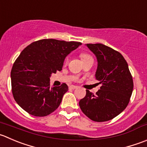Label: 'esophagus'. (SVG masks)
<instances>
[{
	"instance_id": "1",
	"label": "esophagus",
	"mask_w": 147,
	"mask_h": 147,
	"mask_svg": "<svg viewBox=\"0 0 147 147\" xmlns=\"http://www.w3.org/2000/svg\"><path fill=\"white\" fill-rule=\"evenodd\" d=\"M77 86H75V85H69V90H74V89H76Z\"/></svg>"
}]
</instances>
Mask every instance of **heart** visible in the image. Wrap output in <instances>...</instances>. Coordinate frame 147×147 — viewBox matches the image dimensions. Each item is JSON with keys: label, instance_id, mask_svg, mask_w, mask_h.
I'll use <instances>...</instances> for the list:
<instances>
[{"label": "heart", "instance_id": "1", "mask_svg": "<svg viewBox=\"0 0 147 147\" xmlns=\"http://www.w3.org/2000/svg\"><path fill=\"white\" fill-rule=\"evenodd\" d=\"M80 57L82 61H85L86 60V59H90V58H92L90 57V55H89L88 54H86V53H81L80 55ZM68 62V57H67L65 59V62Z\"/></svg>", "mask_w": 147, "mask_h": 147}]
</instances>
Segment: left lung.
I'll list each match as a JSON object with an SVG mask.
<instances>
[{"label":"left lung","instance_id":"8db88e82","mask_svg":"<svg viewBox=\"0 0 147 147\" xmlns=\"http://www.w3.org/2000/svg\"><path fill=\"white\" fill-rule=\"evenodd\" d=\"M98 59L95 79L102 84L94 95L86 90L79 105L84 114L96 122L111 120L129 104L134 88L132 75L121 54L102 44H87Z\"/></svg>","mask_w":147,"mask_h":147}]
</instances>
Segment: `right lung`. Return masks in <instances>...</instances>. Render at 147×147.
<instances>
[{
	"mask_svg": "<svg viewBox=\"0 0 147 147\" xmlns=\"http://www.w3.org/2000/svg\"><path fill=\"white\" fill-rule=\"evenodd\" d=\"M82 43L45 39L32 42L21 52L11 72L16 102L29 114L46 116L60 105L68 86L50 87V75L62 70L67 55Z\"/></svg>",
	"mask_w": 147,
	"mask_h": 147,
	"instance_id": "obj_1",
	"label": "right lung"
}]
</instances>
